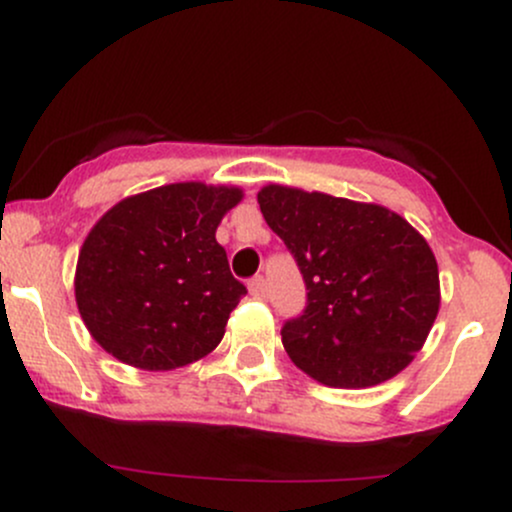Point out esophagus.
Wrapping results in <instances>:
<instances>
[{
  "label": "esophagus",
  "mask_w": 512,
  "mask_h": 512,
  "mask_svg": "<svg viewBox=\"0 0 512 512\" xmlns=\"http://www.w3.org/2000/svg\"><path fill=\"white\" fill-rule=\"evenodd\" d=\"M248 289L252 298H264L267 296V281H264V276H255L248 284Z\"/></svg>",
  "instance_id": "obj_1"
}]
</instances>
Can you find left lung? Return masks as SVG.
Here are the masks:
<instances>
[{"instance_id":"obj_1","label":"left lung","mask_w":512,"mask_h":512,"mask_svg":"<svg viewBox=\"0 0 512 512\" xmlns=\"http://www.w3.org/2000/svg\"><path fill=\"white\" fill-rule=\"evenodd\" d=\"M257 202L308 289L303 315L281 330L291 361L344 390L402 373L440 308L438 262L426 238L392 209L325 192L272 182Z\"/></svg>"}]
</instances>
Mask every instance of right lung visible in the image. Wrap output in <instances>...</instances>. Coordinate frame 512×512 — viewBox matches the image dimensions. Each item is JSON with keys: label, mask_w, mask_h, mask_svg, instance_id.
<instances>
[{"label": "right lung", "mask_w": 512, "mask_h": 512, "mask_svg": "<svg viewBox=\"0 0 512 512\" xmlns=\"http://www.w3.org/2000/svg\"><path fill=\"white\" fill-rule=\"evenodd\" d=\"M240 199V187L173 182L125 197L96 221L79 250L74 296L86 330L110 356L173 370L219 346L248 293L216 243V228Z\"/></svg>", "instance_id": "right-lung-1"}]
</instances>
